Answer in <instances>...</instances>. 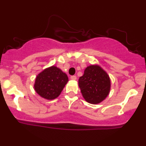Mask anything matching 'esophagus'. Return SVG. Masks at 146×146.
Segmentation results:
<instances>
[{"label":"esophagus","mask_w":146,"mask_h":146,"mask_svg":"<svg viewBox=\"0 0 146 146\" xmlns=\"http://www.w3.org/2000/svg\"><path fill=\"white\" fill-rule=\"evenodd\" d=\"M71 79L72 80H75L77 79V77L75 75H72V76H71Z\"/></svg>","instance_id":"esophagus-1"}]
</instances>
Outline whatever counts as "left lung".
Listing matches in <instances>:
<instances>
[{
  "mask_svg": "<svg viewBox=\"0 0 146 146\" xmlns=\"http://www.w3.org/2000/svg\"><path fill=\"white\" fill-rule=\"evenodd\" d=\"M78 83L83 98L90 104L100 103L109 94V76L98 65H91L86 68Z\"/></svg>",
  "mask_w": 146,
  "mask_h": 146,
  "instance_id": "1",
  "label": "left lung"
}]
</instances>
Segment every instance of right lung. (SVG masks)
<instances>
[{
    "label": "right lung",
    "mask_w": 146,
    "mask_h": 146,
    "mask_svg": "<svg viewBox=\"0 0 146 146\" xmlns=\"http://www.w3.org/2000/svg\"><path fill=\"white\" fill-rule=\"evenodd\" d=\"M68 81L66 73L59 68L52 66L38 75L34 89L42 98L51 100L59 96Z\"/></svg>",
    "instance_id": "1"
}]
</instances>
